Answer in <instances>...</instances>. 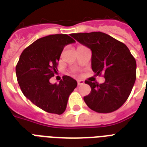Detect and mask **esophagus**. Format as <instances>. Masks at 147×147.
Returning <instances> with one entry per match:
<instances>
[{"instance_id":"34e87169","label":"esophagus","mask_w":147,"mask_h":147,"mask_svg":"<svg viewBox=\"0 0 147 147\" xmlns=\"http://www.w3.org/2000/svg\"><path fill=\"white\" fill-rule=\"evenodd\" d=\"M84 81L82 80H78V85H82L84 84Z\"/></svg>"}]
</instances>
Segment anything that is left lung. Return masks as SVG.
Segmentation results:
<instances>
[{"label": "left lung", "mask_w": 147, "mask_h": 147, "mask_svg": "<svg viewBox=\"0 0 147 147\" xmlns=\"http://www.w3.org/2000/svg\"><path fill=\"white\" fill-rule=\"evenodd\" d=\"M71 36L92 50V69L103 76L102 84L86 80L91 92L84 97L88 107L98 113H111L124 104L136 80L137 63L127 47L101 32L71 33Z\"/></svg>", "instance_id": "obj_1"}]
</instances>
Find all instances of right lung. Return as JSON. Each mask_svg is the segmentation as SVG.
<instances>
[{"label": "right lung", "mask_w": 147, "mask_h": 147, "mask_svg": "<svg viewBox=\"0 0 147 147\" xmlns=\"http://www.w3.org/2000/svg\"><path fill=\"white\" fill-rule=\"evenodd\" d=\"M76 41L66 34L38 39L23 51L16 66L17 82L23 94L45 111L62 114L77 82L64 76L59 84H51L57 72L58 62L64 47Z\"/></svg>", "instance_id": "1"}]
</instances>
